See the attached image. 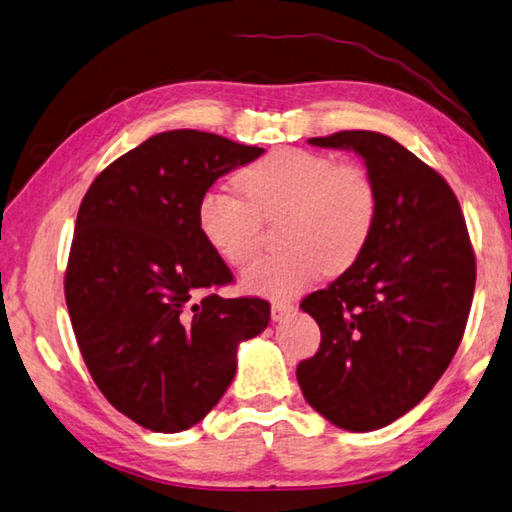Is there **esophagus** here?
Returning a JSON list of instances; mask_svg holds the SVG:
<instances>
[{"label":"esophagus","instance_id":"obj_1","mask_svg":"<svg viewBox=\"0 0 512 512\" xmlns=\"http://www.w3.org/2000/svg\"><path fill=\"white\" fill-rule=\"evenodd\" d=\"M294 312V303L285 301V298H274L272 301V318L274 321H283L287 314Z\"/></svg>","mask_w":512,"mask_h":512}]
</instances>
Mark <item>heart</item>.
<instances>
[{
  "label": "heart",
  "instance_id": "heart-1",
  "mask_svg": "<svg viewBox=\"0 0 512 512\" xmlns=\"http://www.w3.org/2000/svg\"><path fill=\"white\" fill-rule=\"evenodd\" d=\"M234 189L200 196L196 225L225 265L247 263L260 245L263 220L281 223L283 254L258 258L243 272L247 292L285 298L325 272L356 263L372 236L379 196L368 169L325 153L276 149L238 171Z\"/></svg>",
  "mask_w": 512,
  "mask_h": 512
}]
</instances>
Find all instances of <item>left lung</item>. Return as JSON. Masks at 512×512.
I'll return each mask as SVG.
<instances>
[{
	"label": "left lung",
	"instance_id": "obj_1",
	"mask_svg": "<svg viewBox=\"0 0 512 512\" xmlns=\"http://www.w3.org/2000/svg\"><path fill=\"white\" fill-rule=\"evenodd\" d=\"M307 142L361 156L379 209L356 263L303 298L321 347L298 363L296 379L336 428L379 430L417 406L455 356L475 294V252L448 182L397 140L341 131Z\"/></svg>",
	"mask_w": 512,
	"mask_h": 512
}]
</instances>
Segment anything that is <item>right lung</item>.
Segmentation results:
<instances>
[{"mask_svg":"<svg viewBox=\"0 0 512 512\" xmlns=\"http://www.w3.org/2000/svg\"><path fill=\"white\" fill-rule=\"evenodd\" d=\"M265 149L176 129L111 162L77 211L64 294L82 359L115 410L153 432L196 426L269 323L196 225L200 196Z\"/></svg>","mask_w":512,"mask_h":512,"instance_id":"obj_1","label":"right lung"}]
</instances>
